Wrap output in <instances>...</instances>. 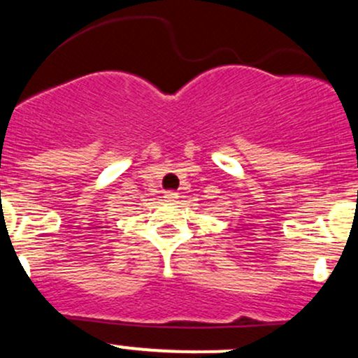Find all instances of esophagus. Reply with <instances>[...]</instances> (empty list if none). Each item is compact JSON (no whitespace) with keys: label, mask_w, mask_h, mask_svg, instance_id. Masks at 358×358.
Instances as JSON below:
<instances>
[{"label":"esophagus","mask_w":358,"mask_h":358,"mask_svg":"<svg viewBox=\"0 0 358 358\" xmlns=\"http://www.w3.org/2000/svg\"><path fill=\"white\" fill-rule=\"evenodd\" d=\"M164 199H166L168 202H175V200L178 199V194H176V192H173V190L164 192Z\"/></svg>","instance_id":"esophagus-1"}]
</instances>
